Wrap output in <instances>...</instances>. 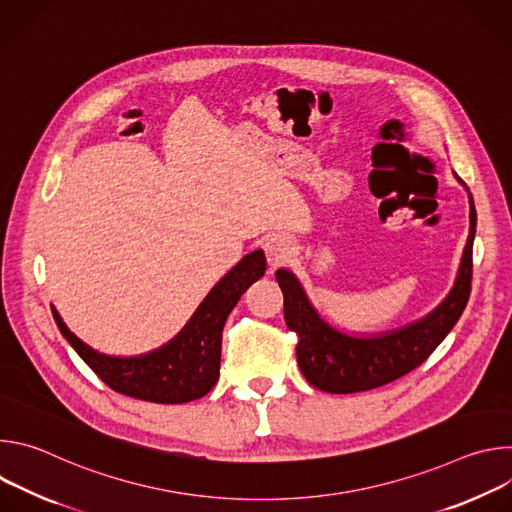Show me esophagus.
Listing matches in <instances>:
<instances>
[{
    "instance_id": "esophagus-1",
    "label": "esophagus",
    "mask_w": 512,
    "mask_h": 512,
    "mask_svg": "<svg viewBox=\"0 0 512 512\" xmlns=\"http://www.w3.org/2000/svg\"><path fill=\"white\" fill-rule=\"evenodd\" d=\"M265 255H267V261L269 265L275 269V267H281L285 265L291 257H294V243H291L287 237L283 235H273L265 241Z\"/></svg>"
}]
</instances>
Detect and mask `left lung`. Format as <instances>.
<instances>
[{
    "label": "left lung",
    "mask_w": 512,
    "mask_h": 512,
    "mask_svg": "<svg viewBox=\"0 0 512 512\" xmlns=\"http://www.w3.org/2000/svg\"><path fill=\"white\" fill-rule=\"evenodd\" d=\"M462 182V180H460ZM470 237L460 273L450 296L423 320L401 330L354 338L330 328L310 306L302 285L287 269H277L275 279L283 294V316L296 332V356L306 381L324 393H360L383 387L417 369L440 346L460 320L472 289V245L476 210L470 198Z\"/></svg>",
    "instance_id": "8db88e82"
}]
</instances>
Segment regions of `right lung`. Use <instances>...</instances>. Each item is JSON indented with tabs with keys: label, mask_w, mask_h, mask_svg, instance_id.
I'll use <instances>...</instances> for the list:
<instances>
[{
	"label": "right lung",
	"mask_w": 512,
	"mask_h": 512,
	"mask_svg": "<svg viewBox=\"0 0 512 512\" xmlns=\"http://www.w3.org/2000/svg\"><path fill=\"white\" fill-rule=\"evenodd\" d=\"M265 273L263 251L245 255L200 304L186 328L164 348L135 356H105L72 334L52 308L56 326L93 373L115 393L152 403H188L218 381L223 328L241 296Z\"/></svg>",
	"instance_id": "right-lung-1"
}]
</instances>
